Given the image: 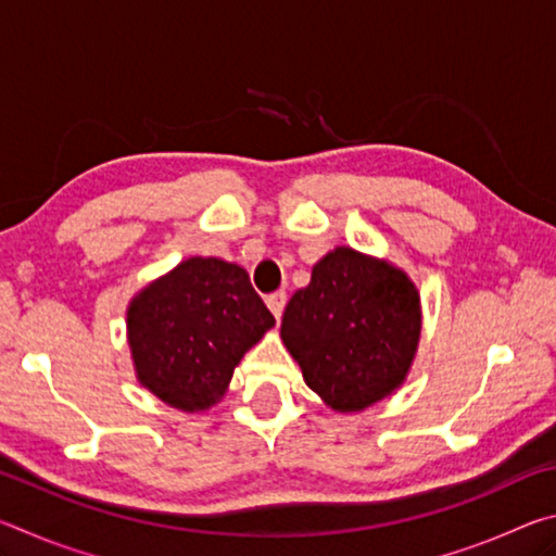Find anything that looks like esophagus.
I'll return each instance as SVG.
<instances>
[{"mask_svg": "<svg viewBox=\"0 0 556 556\" xmlns=\"http://www.w3.org/2000/svg\"><path fill=\"white\" fill-rule=\"evenodd\" d=\"M265 301H267L269 312L275 314V318L279 321L281 314H285V306H287V294H285V291H275V294H269Z\"/></svg>", "mask_w": 556, "mask_h": 556, "instance_id": "esophagus-1", "label": "esophagus"}]
</instances>
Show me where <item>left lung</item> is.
I'll return each mask as SVG.
<instances>
[{
  "mask_svg": "<svg viewBox=\"0 0 556 556\" xmlns=\"http://www.w3.org/2000/svg\"><path fill=\"white\" fill-rule=\"evenodd\" d=\"M419 331V294L407 275L351 248L318 262L281 318V341L306 384L338 412H361L400 388Z\"/></svg>",
  "mask_w": 556,
  "mask_h": 556,
  "instance_id": "1",
  "label": "left lung"
}]
</instances>
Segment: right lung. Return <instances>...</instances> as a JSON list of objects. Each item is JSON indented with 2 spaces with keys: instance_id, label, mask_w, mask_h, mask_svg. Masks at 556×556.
I'll list each match as a JSON object with an SVG mask.
<instances>
[{
  "instance_id": "right-lung-1",
  "label": "right lung",
  "mask_w": 556,
  "mask_h": 556,
  "mask_svg": "<svg viewBox=\"0 0 556 556\" xmlns=\"http://www.w3.org/2000/svg\"><path fill=\"white\" fill-rule=\"evenodd\" d=\"M275 326L248 271L191 257L139 291L127 308L137 378L184 412L218 402L240 357Z\"/></svg>"
}]
</instances>
